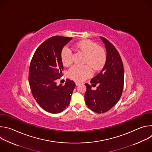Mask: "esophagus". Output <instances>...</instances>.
<instances>
[{"mask_svg":"<svg viewBox=\"0 0 152 152\" xmlns=\"http://www.w3.org/2000/svg\"><path fill=\"white\" fill-rule=\"evenodd\" d=\"M75 83H76V85H79L80 84V82H78V81H75Z\"/></svg>","mask_w":152,"mask_h":152,"instance_id":"34e87169","label":"esophagus"}]
</instances>
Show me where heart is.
I'll use <instances>...</instances> for the list:
<instances>
[{"mask_svg":"<svg viewBox=\"0 0 152 152\" xmlns=\"http://www.w3.org/2000/svg\"><path fill=\"white\" fill-rule=\"evenodd\" d=\"M75 47L77 50L85 55L84 63L88 64L94 71H98L104 66L106 61V52L96 42L90 40H84L77 42ZM61 58L64 66H69L72 62V50L67 47L64 48L61 51ZM89 67L76 65L70 69L69 76L76 80H83L92 74Z\"/></svg>","mask_w":152,"mask_h":152,"instance_id":"1","label":"heart"}]
</instances>
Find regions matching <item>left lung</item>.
Instances as JSON below:
<instances>
[{
    "label": "left lung",
    "instance_id": "obj_1",
    "mask_svg": "<svg viewBox=\"0 0 152 152\" xmlns=\"http://www.w3.org/2000/svg\"><path fill=\"white\" fill-rule=\"evenodd\" d=\"M106 50V61L102 71L91 79L92 86L85 83L86 104L93 111L103 113L111 110L121 96L124 85V69L117 50L105 38L100 37Z\"/></svg>",
    "mask_w": 152,
    "mask_h": 152
}]
</instances>
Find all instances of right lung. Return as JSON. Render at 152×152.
<instances>
[{
    "mask_svg": "<svg viewBox=\"0 0 152 152\" xmlns=\"http://www.w3.org/2000/svg\"><path fill=\"white\" fill-rule=\"evenodd\" d=\"M72 39L61 36L48 39L37 48L30 64L29 82L32 95L42 109L50 113H59L66 109L76 86L69 79L64 85H57L56 82L64 69L61 51Z\"/></svg>",
    "mask_w": 152,
    "mask_h": 152,
    "instance_id": "1",
    "label": "right lung"
}]
</instances>
